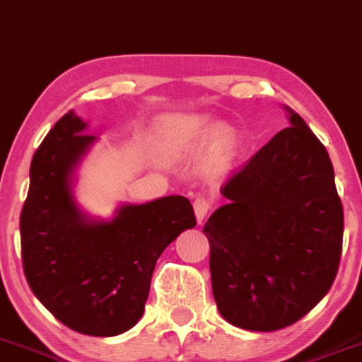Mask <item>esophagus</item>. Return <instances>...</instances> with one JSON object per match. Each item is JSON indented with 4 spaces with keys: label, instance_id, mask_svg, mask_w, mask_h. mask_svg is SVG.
<instances>
[{
    "label": "esophagus",
    "instance_id": "obj_1",
    "mask_svg": "<svg viewBox=\"0 0 362 362\" xmlns=\"http://www.w3.org/2000/svg\"><path fill=\"white\" fill-rule=\"evenodd\" d=\"M193 207H194V215H197V220H199V222H202V220L206 218L207 213H209V209H211V200L206 199V197H199V199L194 200Z\"/></svg>",
    "mask_w": 362,
    "mask_h": 362
}]
</instances>
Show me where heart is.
I'll return each instance as SVG.
<instances>
[{
    "label": "heart",
    "mask_w": 362,
    "mask_h": 362,
    "mask_svg": "<svg viewBox=\"0 0 362 362\" xmlns=\"http://www.w3.org/2000/svg\"><path fill=\"white\" fill-rule=\"evenodd\" d=\"M206 140V156L211 168H222L235 149V133L226 125L209 131L206 118L194 115H171L162 118L156 131L160 149L169 156H182Z\"/></svg>",
    "instance_id": "obj_1"
}]
</instances>
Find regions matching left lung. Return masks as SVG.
<instances>
[{
    "label": "left lung",
    "instance_id": "8db88e82",
    "mask_svg": "<svg viewBox=\"0 0 362 362\" xmlns=\"http://www.w3.org/2000/svg\"><path fill=\"white\" fill-rule=\"evenodd\" d=\"M290 127L229 178L204 226L213 297L228 322L275 332L303 319L339 269L344 215L328 151L290 107Z\"/></svg>",
    "mask_w": 362,
    "mask_h": 362
}]
</instances>
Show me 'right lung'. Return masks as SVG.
Listing matches in <instances>:
<instances>
[{
    "label": "right lung",
    "instance_id": "1",
    "mask_svg": "<svg viewBox=\"0 0 362 362\" xmlns=\"http://www.w3.org/2000/svg\"><path fill=\"white\" fill-rule=\"evenodd\" d=\"M86 129L69 111L34 153L20 216L21 260L33 293L59 322L112 337L144 315L156 260L197 218L180 194L124 204L112 220L89 218L72 194L78 163L96 142Z\"/></svg>",
    "mask_w": 362,
    "mask_h": 362
}]
</instances>
